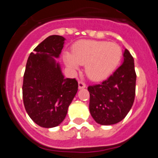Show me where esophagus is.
<instances>
[{
  "instance_id": "1",
  "label": "esophagus",
  "mask_w": 158,
  "mask_h": 158,
  "mask_svg": "<svg viewBox=\"0 0 158 158\" xmlns=\"http://www.w3.org/2000/svg\"><path fill=\"white\" fill-rule=\"evenodd\" d=\"M78 86H79V89H83V88L86 87V84L84 81H79V82H78Z\"/></svg>"
}]
</instances>
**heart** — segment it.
<instances>
[{
	"instance_id": "heart-1",
	"label": "heart",
	"mask_w": 158,
	"mask_h": 158,
	"mask_svg": "<svg viewBox=\"0 0 158 158\" xmlns=\"http://www.w3.org/2000/svg\"><path fill=\"white\" fill-rule=\"evenodd\" d=\"M122 49L115 43L95 40L79 41L73 47V54L64 55L68 66L77 69L85 64V73L93 81H100L109 76L118 66Z\"/></svg>"
}]
</instances>
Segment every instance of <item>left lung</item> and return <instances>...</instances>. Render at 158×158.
Masks as SVG:
<instances>
[{"label": "left lung", "mask_w": 158, "mask_h": 158, "mask_svg": "<svg viewBox=\"0 0 158 158\" xmlns=\"http://www.w3.org/2000/svg\"><path fill=\"white\" fill-rule=\"evenodd\" d=\"M123 57V63L109 77L88 87L90 114L101 125L120 122L134 104L136 86L134 58L127 49Z\"/></svg>", "instance_id": "8db88e82"}]
</instances>
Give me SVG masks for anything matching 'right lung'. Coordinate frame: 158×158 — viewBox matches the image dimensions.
<instances>
[{"label": "right lung", "mask_w": 158, "mask_h": 158, "mask_svg": "<svg viewBox=\"0 0 158 158\" xmlns=\"http://www.w3.org/2000/svg\"><path fill=\"white\" fill-rule=\"evenodd\" d=\"M65 39L47 37L34 49L27 59L23 74V100L25 110L42 127L58 126L78 89L75 78H64L54 58L61 54Z\"/></svg>", "instance_id": "obj_1"}]
</instances>
